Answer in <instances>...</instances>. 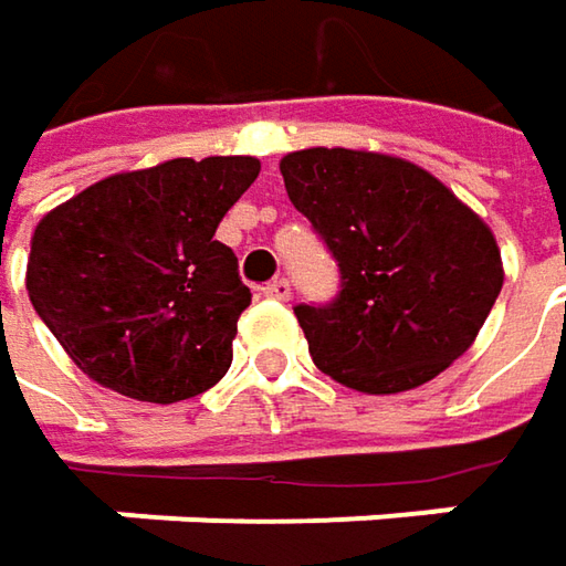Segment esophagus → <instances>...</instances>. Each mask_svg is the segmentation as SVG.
Returning <instances> with one entry per match:
<instances>
[{"instance_id": "1", "label": "esophagus", "mask_w": 566, "mask_h": 566, "mask_svg": "<svg viewBox=\"0 0 566 566\" xmlns=\"http://www.w3.org/2000/svg\"><path fill=\"white\" fill-rule=\"evenodd\" d=\"M262 294L265 297H275V301H287L291 297V282L287 279H275V282H269L262 287Z\"/></svg>"}]
</instances>
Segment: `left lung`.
<instances>
[{"label":"left lung","mask_w":566,"mask_h":566,"mask_svg":"<svg viewBox=\"0 0 566 566\" xmlns=\"http://www.w3.org/2000/svg\"><path fill=\"white\" fill-rule=\"evenodd\" d=\"M287 199L338 265L329 304L294 316L323 374L360 392H406L469 352L504 269L491 228L402 158L304 148L282 158Z\"/></svg>","instance_id":"8db88e82"}]
</instances>
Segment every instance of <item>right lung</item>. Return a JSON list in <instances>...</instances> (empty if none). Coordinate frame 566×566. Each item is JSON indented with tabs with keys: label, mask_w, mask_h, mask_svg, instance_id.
Segmentation results:
<instances>
[{
	"label": "right lung",
	"mask_w": 566,
	"mask_h": 566,
	"mask_svg": "<svg viewBox=\"0 0 566 566\" xmlns=\"http://www.w3.org/2000/svg\"><path fill=\"white\" fill-rule=\"evenodd\" d=\"M256 177V158H174L87 186L40 221L28 294L91 380L167 406L228 374L253 294L214 231Z\"/></svg>",
	"instance_id": "add662e5"
}]
</instances>
